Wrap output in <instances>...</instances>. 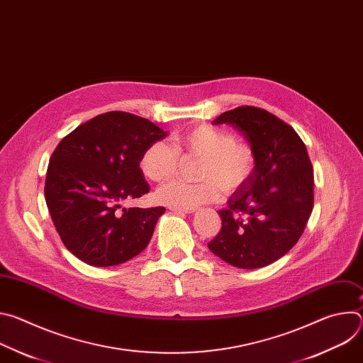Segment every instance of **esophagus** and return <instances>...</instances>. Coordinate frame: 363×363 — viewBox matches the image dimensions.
Wrapping results in <instances>:
<instances>
[{
  "label": "esophagus",
  "mask_w": 363,
  "mask_h": 363,
  "mask_svg": "<svg viewBox=\"0 0 363 363\" xmlns=\"http://www.w3.org/2000/svg\"><path fill=\"white\" fill-rule=\"evenodd\" d=\"M171 211H174V213H177V214H192V213H195V208H188V210H184V208H171Z\"/></svg>",
  "instance_id": "esophagus-1"
}]
</instances>
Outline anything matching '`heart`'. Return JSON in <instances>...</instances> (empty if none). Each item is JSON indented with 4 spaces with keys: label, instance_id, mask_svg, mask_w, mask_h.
I'll return each mask as SVG.
<instances>
[{
    "label": "heart",
    "instance_id": "obj_1",
    "mask_svg": "<svg viewBox=\"0 0 363 363\" xmlns=\"http://www.w3.org/2000/svg\"><path fill=\"white\" fill-rule=\"evenodd\" d=\"M179 152L202 157L198 178L201 182L174 179L157 192L160 202L174 208H196L218 198L220 189L233 194L242 188L254 175L257 158L252 147L235 140L223 129L199 125L175 138V146L167 140L152 142L142 153L139 167L153 182H164L174 177L179 165Z\"/></svg>",
    "mask_w": 363,
    "mask_h": 363
}]
</instances>
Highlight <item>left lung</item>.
Instances as JSON below:
<instances>
[{
    "label": "left lung",
    "instance_id": "8db88e82",
    "mask_svg": "<svg viewBox=\"0 0 363 363\" xmlns=\"http://www.w3.org/2000/svg\"><path fill=\"white\" fill-rule=\"evenodd\" d=\"M227 123L252 147L251 179L218 211L223 225L208 248L238 269H260L279 260L298 241L313 210V168L296 130L273 113L240 106L213 125Z\"/></svg>",
    "mask_w": 363,
    "mask_h": 363
}]
</instances>
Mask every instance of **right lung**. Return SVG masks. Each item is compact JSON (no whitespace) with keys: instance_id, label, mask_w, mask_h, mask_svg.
I'll use <instances>...</instances> for the list:
<instances>
[{"instance_id":"right-lung-1","label":"right lung","mask_w":363,"mask_h":363,"mask_svg":"<svg viewBox=\"0 0 363 363\" xmlns=\"http://www.w3.org/2000/svg\"><path fill=\"white\" fill-rule=\"evenodd\" d=\"M167 133L145 118L108 112L77 126L55 149L45 175L47 208L63 244L82 262L118 266L149 244L165 208L122 203L149 192L139 161Z\"/></svg>"}]
</instances>
